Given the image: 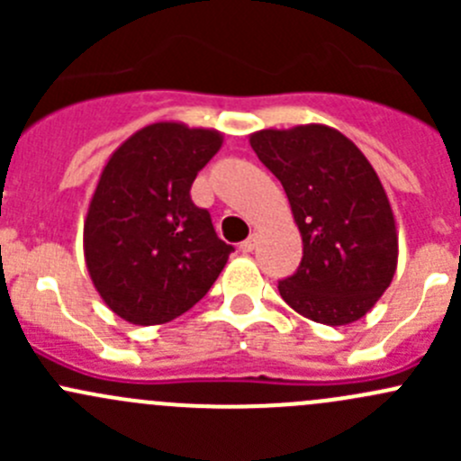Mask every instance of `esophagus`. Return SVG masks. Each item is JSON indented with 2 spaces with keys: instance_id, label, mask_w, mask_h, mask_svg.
<instances>
[{
  "instance_id": "1",
  "label": "esophagus",
  "mask_w": 461,
  "mask_h": 461,
  "mask_svg": "<svg viewBox=\"0 0 461 461\" xmlns=\"http://www.w3.org/2000/svg\"><path fill=\"white\" fill-rule=\"evenodd\" d=\"M254 248H257V236H249L248 240H243V243H240V252L243 254L254 252Z\"/></svg>"
}]
</instances>
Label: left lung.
<instances>
[{
    "label": "left lung",
    "mask_w": 461,
    "mask_h": 461,
    "mask_svg": "<svg viewBox=\"0 0 461 461\" xmlns=\"http://www.w3.org/2000/svg\"><path fill=\"white\" fill-rule=\"evenodd\" d=\"M249 144L281 180L303 239L299 269L278 281L283 301L323 325L366 317L399 258L393 207L368 158L328 124L260 129Z\"/></svg>",
    "instance_id": "obj_1"
}]
</instances>
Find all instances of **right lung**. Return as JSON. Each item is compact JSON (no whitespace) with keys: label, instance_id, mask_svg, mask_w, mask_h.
<instances>
[{"label":"right lung","instance_id":"add662e5","mask_svg":"<svg viewBox=\"0 0 461 461\" xmlns=\"http://www.w3.org/2000/svg\"><path fill=\"white\" fill-rule=\"evenodd\" d=\"M221 147L216 129L165 120L142 127L106 160L86 209L85 260L120 319L169 323L207 294L234 252L189 196Z\"/></svg>","mask_w":461,"mask_h":461}]
</instances>
